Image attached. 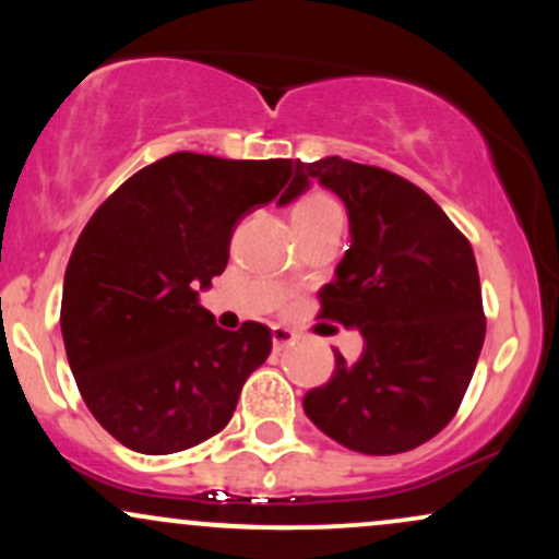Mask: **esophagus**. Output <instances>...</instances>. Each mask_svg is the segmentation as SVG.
Masks as SVG:
<instances>
[{"label":"esophagus","mask_w":559,"mask_h":559,"mask_svg":"<svg viewBox=\"0 0 559 559\" xmlns=\"http://www.w3.org/2000/svg\"><path fill=\"white\" fill-rule=\"evenodd\" d=\"M294 342H297V333L284 329V325H275L273 329V349L275 352L286 349V346H292Z\"/></svg>","instance_id":"obj_1"}]
</instances>
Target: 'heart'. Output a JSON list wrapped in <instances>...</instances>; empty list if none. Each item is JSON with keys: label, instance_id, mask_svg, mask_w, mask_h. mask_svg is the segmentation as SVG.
Wrapping results in <instances>:
<instances>
[{"label": "heart", "instance_id": "obj_1", "mask_svg": "<svg viewBox=\"0 0 559 559\" xmlns=\"http://www.w3.org/2000/svg\"><path fill=\"white\" fill-rule=\"evenodd\" d=\"M342 215V207L329 194H320V191H312L294 207V223L299 226H307V223H320L329 221V217Z\"/></svg>", "mask_w": 559, "mask_h": 559}]
</instances>
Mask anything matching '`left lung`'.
<instances>
[{
  "label": "left lung",
  "mask_w": 559,
  "mask_h": 559,
  "mask_svg": "<svg viewBox=\"0 0 559 559\" xmlns=\"http://www.w3.org/2000/svg\"><path fill=\"white\" fill-rule=\"evenodd\" d=\"M344 199L352 247L320 288L318 318L365 336L362 357L305 394L323 433L362 454L426 444L449 420L486 336L476 254L426 191L396 173L342 157L301 163Z\"/></svg>",
  "instance_id": "left-lung-1"
}]
</instances>
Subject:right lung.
Listing matches in <instances>:
<instances>
[{
	"label": "right lung",
	"instance_id": "1",
	"mask_svg": "<svg viewBox=\"0 0 559 559\" xmlns=\"http://www.w3.org/2000/svg\"><path fill=\"white\" fill-rule=\"evenodd\" d=\"M307 186L299 159L176 152L96 207L70 254L60 325L83 402L112 439L173 454L228 426L273 333L254 320L223 331L197 288L226 271L249 210Z\"/></svg>",
	"mask_w": 559,
	"mask_h": 559
}]
</instances>
